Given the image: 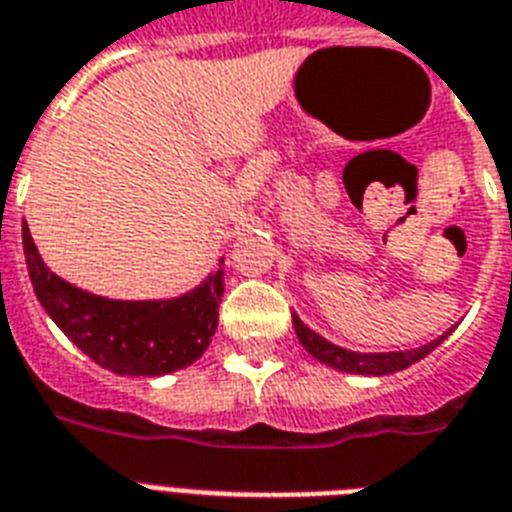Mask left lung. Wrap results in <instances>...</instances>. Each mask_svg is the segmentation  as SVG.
Masks as SVG:
<instances>
[{"mask_svg": "<svg viewBox=\"0 0 512 512\" xmlns=\"http://www.w3.org/2000/svg\"><path fill=\"white\" fill-rule=\"evenodd\" d=\"M293 327L303 348H306L319 363H327V366H332V369L348 371V374L384 377V374H395V371L408 369L411 363L429 356L439 342L453 335V329L458 327V324H453L447 332H442V335L434 337L432 342H426V345H418V348H411V350H390V353H356V350L340 348V345H335V342H329L324 340L322 335H316L314 329H308L306 324L301 322V316L298 314H293Z\"/></svg>", "mask_w": 512, "mask_h": 512, "instance_id": "8db88e82", "label": "left lung"}]
</instances>
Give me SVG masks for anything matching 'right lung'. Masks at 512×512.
Wrapping results in <instances>:
<instances>
[{"instance_id":"obj_1","label":"right lung","mask_w":512,"mask_h":512,"mask_svg":"<svg viewBox=\"0 0 512 512\" xmlns=\"http://www.w3.org/2000/svg\"><path fill=\"white\" fill-rule=\"evenodd\" d=\"M23 251L38 303L101 369L130 377H162L204 356L217 332L225 269L188 293L159 301H117L70 285L44 264L28 225Z\"/></svg>"}]
</instances>
